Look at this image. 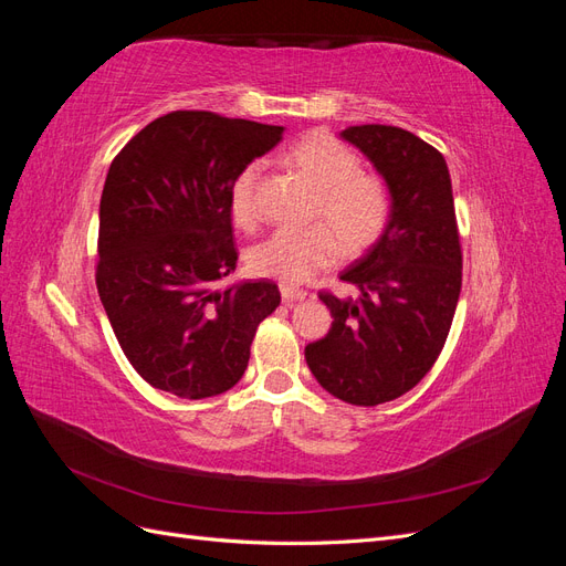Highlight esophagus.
<instances>
[{
    "label": "esophagus",
    "mask_w": 566,
    "mask_h": 566,
    "mask_svg": "<svg viewBox=\"0 0 566 566\" xmlns=\"http://www.w3.org/2000/svg\"><path fill=\"white\" fill-rule=\"evenodd\" d=\"M281 297L287 304H295V302H302L306 297V293H304V290L293 287V285H281Z\"/></svg>",
    "instance_id": "34e87169"
}]
</instances>
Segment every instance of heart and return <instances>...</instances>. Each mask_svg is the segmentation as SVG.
<instances>
[{
    "label": "heart",
    "mask_w": 566,
    "mask_h": 566,
    "mask_svg": "<svg viewBox=\"0 0 566 566\" xmlns=\"http://www.w3.org/2000/svg\"><path fill=\"white\" fill-rule=\"evenodd\" d=\"M283 163L316 188L314 219L325 221L310 229H281L252 245L248 262L256 276L300 285L337 262L339 245L358 254L378 241L391 210L387 184L361 172V158L328 132H310L283 150ZM260 165L250 163L231 184V217L241 229H252L256 210Z\"/></svg>",
    "instance_id": "b5f03b06"
}]
</instances>
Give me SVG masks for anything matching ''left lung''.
<instances>
[{
    "instance_id": "left-lung-1",
    "label": "left lung",
    "mask_w": 566,
    "mask_h": 566,
    "mask_svg": "<svg viewBox=\"0 0 566 566\" xmlns=\"http://www.w3.org/2000/svg\"><path fill=\"white\" fill-rule=\"evenodd\" d=\"M373 163L391 198L389 221L339 281L358 297H318L331 310L325 337L304 347L306 366L333 397L378 406L413 389L451 331L462 254L447 160L401 127L339 132Z\"/></svg>"
}]
</instances>
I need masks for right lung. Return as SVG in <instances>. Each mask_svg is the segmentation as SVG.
<instances>
[{"label": "right lung", "instance_id": "1", "mask_svg": "<svg viewBox=\"0 0 566 566\" xmlns=\"http://www.w3.org/2000/svg\"><path fill=\"white\" fill-rule=\"evenodd\" d=\"M283 127L175 111L117 153L101 193L96 287L134 370L181 399L231 389L260 325L281 304L235 269L231 184Z\"/></svg>", "mask_w": 566, "mask_h": 566}]
</instances>
